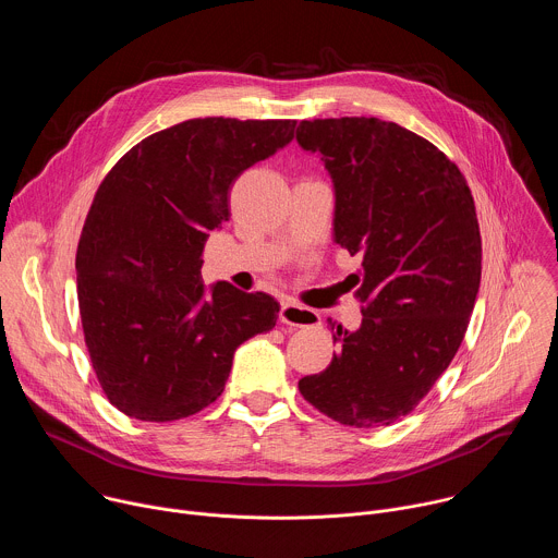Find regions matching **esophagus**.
Listing matches in <instances>:
<instances>
[{
    "mask_svg": "<svg viewBox=\"0 0 558 558\" xmlns=\"http://www.w3.org/2000/svg\"><path fill=\"white\" fill-rule=\"evenodd\" d=\"M280 323L289 327H315L320 325V315H317L313 308L300 306L295 302H282Z\"/></svg>",
    "mask_w": 558,
    "mask_h": 558,
    "instance_id": "1",
    "label": "esophagus"
}]
</instances>
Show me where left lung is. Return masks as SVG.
Wrapping results in <instances>:
<instances>
[{
  "label": "left lung",
  "instance_id": "8db88e82",
  "mask_svg": "<svg viewBox=\"0 0 558 558\" xmlns=\"http://www.w3.org/2000/svg\"><path fill=\"white\" fill-rule=\"evenodd\" d=\"M333 190V241L362 256L353 274L362 325H333L340 351L298 381L304 400L355 428L407 417L452 362L482 280V233L470 187L430 141L392 121H300Z\"/></svg>",
  "mask_w": 558,
  "mask_h": 558
}]
</instances>
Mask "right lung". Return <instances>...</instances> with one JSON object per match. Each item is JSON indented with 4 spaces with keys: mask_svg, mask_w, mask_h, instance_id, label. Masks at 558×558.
I'll use <instances>...</instances> for the list:
<instances>
[{
    "mask_svg": "<svg viewBox=\"0 0 558 558\" xmlns=\"http://www.w3.org/2000/svg\"><path fill=\"white\" fill-rule=\"evenodd\" d=\"M289 119H190L136 143L99 185L76 247V295L97 379L128 417L174 422L225 390L233 353L280 304L229 282L205 291L203 247L229 190L293 138Z\"/></svg>",
    "mask_w": 558,
    "mask_h": 558,
    "instance_id": "add662e5",
    "label": "right lung"
}]
</instances>
